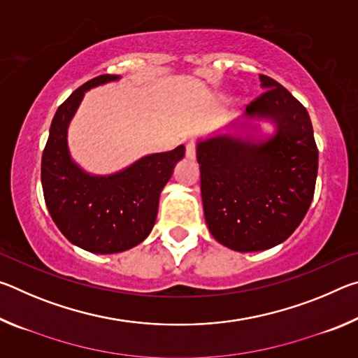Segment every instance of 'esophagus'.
<instances>
[{"label":"esophagus","instance_id":"obj_1","mask_svg":"<svg viewBox=\"0 0 358 358\" xmlns=\"http://www.w3.org/2000/svg\"><path fill=\"white\" fill-rule=\"evenodd\" d=\"M196 150H197V145L194 141H189L186 143V157H189V159H194L196 157Z\"/></svg>","mask_w":358,"mask_h":358}]
</instances>
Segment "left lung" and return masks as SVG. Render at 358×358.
Wrapping results in <instances>:
<instances>
[{
	"instance_id": "8db88e82",
	"label": "left lung",
	"mask_w": 358,
	"mask_h": 358,
	"mask_svg": "<svg viewBox=\"0 0 358 358\" xmlns=\"http://www.w3.org/2000/svg\"><path fill=\"white\" fill-rule=\"evenodd\" d=\"M265 92L246 107L278 124L262 143L220 136L199 142L203 215L213 237L234 251L282 243L310 208L319 151L306 108L282 85L260 74Z\"/></svg>"
}]
</instances>
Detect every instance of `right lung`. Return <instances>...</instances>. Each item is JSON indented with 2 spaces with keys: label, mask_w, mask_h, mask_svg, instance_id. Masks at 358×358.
<instances>
[{
  "label": "right lung",
  "mask_w": 358,
  "mask_h": 358,
  "mask_svg": "<svg viewBox=\"0 0 358 358\" xmlns=\"http://www.w3.org/2000/svg\"><path fill=\"white\" fill-rule=\"evenodd\" d=\"M115 78L118 76L92 78L58 107L41 164L42 191L53 222L71 243L94 254L131 250L148 237L162 187L185 156L180 145L166 153L145 156L108 177H92L71 161L66 131L83 93Z\"/></svg>",
  "instance_id": "add662e5"
}]
</instances>
